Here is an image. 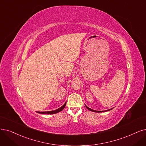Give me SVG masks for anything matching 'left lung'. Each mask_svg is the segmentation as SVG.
I'll list each match as a JSON object with an SVG mask.
<instances>
[{"label":"left lung","mask_w":146,"mask_h":146,"mask_svg":"<svg viewBox=\"0 0 146 146\" xmlns=\"http://www.w3.org/2000/svg\"><path fill=\"white\" fill-rule=\"evenodd\" d=\"M85 106H86V108H87L88 110H90V111H93V112H105V111H108L111 110L112 109V108H111V109H110V110H106V111H96V110H92V109L90 108H88L87 106L85 105Z\"/></svg>","instance_id":"obj_1"}]
</instances>
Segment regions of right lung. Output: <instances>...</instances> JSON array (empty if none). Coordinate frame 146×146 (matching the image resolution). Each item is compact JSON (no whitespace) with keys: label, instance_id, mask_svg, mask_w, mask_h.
<instances>
[{"label":"right lung","instance_id":"1","mask_svg":"<svg viewBox=\"0 0 146 146\" xmlns=\"http://www.w3.org/2000/svg\"><path fill=\"white\" fill-rule=\"evenodd\" d=\"M66 105V102L61 107L59 108L56 110H53V111H44V112H40L38 111L37 112L39 113V114H56V113L61 111Z\"/></svg>","mask_w":146,"mask_h":146}]
</instances>
